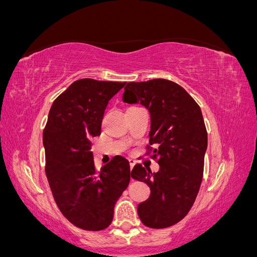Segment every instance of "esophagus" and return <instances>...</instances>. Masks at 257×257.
Returning <instances> with one entry per match:
<instances>
[{
  "instance_id": "obj_1",
  "label": "esophagus",
  "mask_w": 257,
  "mask_h": 257,
  "mask_svg": "<svg viewBox=\"0 0 257 257\" xmlns=\"http://www.w3.org/2000/svg\"><path fill=\"white\" fill-rule=\"evenodd\" d=\"M128 162H130V167H131V170H132V168H133L134 165L136 164V161L133 160V159H128Z\"/></svg>"
}]
</instances>
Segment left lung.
<instances>
[{
    "label": "left lung",
    "instance_id": "left-lung-1",
    "mask_svg": "<svg viewBox=\"0 0 257 257\" xmlns=\"http://www.w3.org/2000/svg\"><path fill=\"white\" fill-rule=\"evenodd\" d=\"M123 102L141 103L150 112L149 144L158 173L136 164L132 178L150 188V197L137 207L148 227L165 228L188 214L198 194L208 145L200 107L181 85L166 79L128 82ZM150 146L147 148L150 150Z\"/></svg>",
    "mask_w": 257,
    "mask_h": 257
}]
</instances>
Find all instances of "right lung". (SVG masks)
Segmentation results:
<instances>
[{"label":"right lung","instance_id":"obj_1","mask_svg":"<svg viewBox=\"0 0 257 257\" xmlns=\"http://www.w3.org/2000/svg\"><path fill=\"white\" fill-rule=\"evenodd\" d=\"M125 83L91 78L74 81L54 99L44 128L45 172L54 201L81 229L109 226L115 201L130 183L125 158L115 155L98 170L91 152V137L100 134L108 102Z\"/></svg>","mask_w":257,"mask_h":257}]
</instances>
